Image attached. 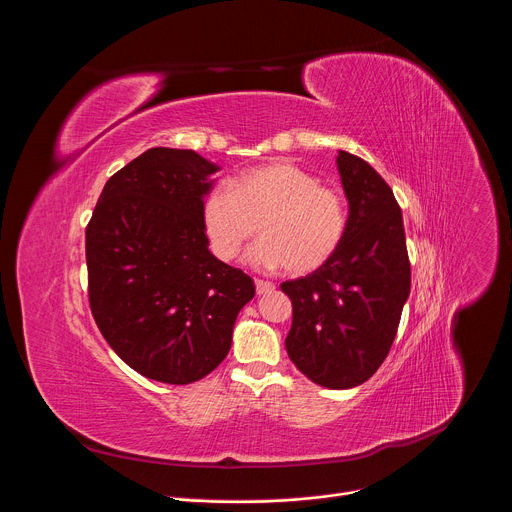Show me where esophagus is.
Returning a JSON list of instances; mask_svg holds the SVG:
<instances>
[{"label":"esophagus","instance_id":"esophagus-1","mask_svg":"<svg viewBox=\"0 0 512 512\" xmlns=\"http://www.w3.org/2000/svg\"><path fill=\"white\" fill-rule=\"evenodd\" d=\"M255 289L257 294L263 296V294H271V291L275 289V285L271 281H263V279H255Z\"/></svg>","mask_w":512,"mask_h":512}]
</instances>
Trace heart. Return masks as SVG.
Segmentation results:
<instances>
[{
    "mask_svg": "<svg viewBox=\"0 0 512 512\" xmlns=\"http://www.w3.org/2000/svg\"><path fill=\"white\" fill-rule=\"evenodd\" d=\"M259 235L251 261L265 269L312 273L340 249L348 214L344 198L302 166L273 160L237 174L229 190H212L202 204V229L212 253L235 261Z\"/></svg>",
    "mask_w": 512,
    "mask_h": 512,
    "instance_id": "obj_1",
    "label": "heart"
}]
</instances>
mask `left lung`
Segmentation results:
<instances>
[{
	"label": "left lung",
	"instance_id": "8db88e82",
	"mask_svg": "<svg viewBox=\"0 0 512 512\" xmlns=\"http://www.w3.org/2000/svg\"><path fill=\"white\" fill-rule=\"evenodd\" d=\"M348 227L336 255L306 277L283 281L291 300L285 348L316 385L369 381L397 336L411 287L403 216L389 184L358 156L340 152Z\"/></svg>",
	"mask_w": 512,
	"mask_h": 512
}]
</instances>
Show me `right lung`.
Instances as JSON below:
<instances>
[{"instance_id":"obj_1","label":"right lung","mask_w":512,"mask_h":512,"mask_svg":"<svg viewBox=\"0 0 512 512\" xmlns=\"http://www.w3.org/2000/svg\"><path fill=\"white\" fill-rule=\"evenodd\" d=\"M218 168L152 148L115 172L85 231L91 314L139 375L190 385L225 360L253 279L208 251L202 196Z\"/></svg>"}]
</instances>
